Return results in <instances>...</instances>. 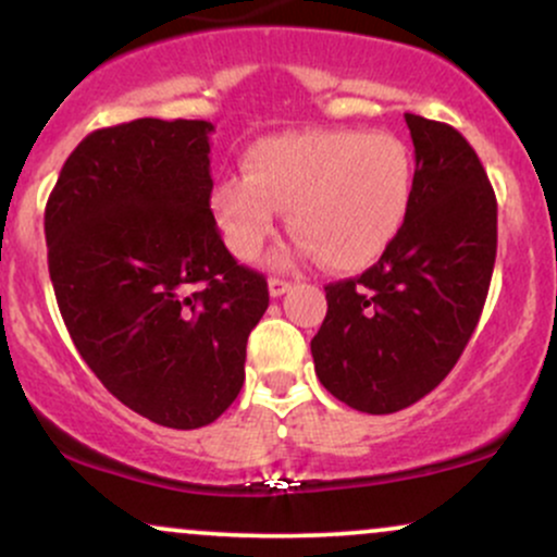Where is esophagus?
Returning a JSON list of instances; mask_svg holds the SVG:
<instances>
[{"instance_id": "1", "label": "esophagus", "mask_w": 557, "mask_h": 557, "mask_svg": "<svg viewBox=\"0 0 557 557\" xmlns=\"http://www.w3.org/2000/svg\"><path fill=\"white\" fill-rule=\"evenodd\" d=\"M293 283H287V280H280V277H272L270 280V296L277 298V296H285L287 290H290Z\"/></svg>"}]
</instances>
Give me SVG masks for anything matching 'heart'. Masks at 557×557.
Wrapping results in <instances>:
<instances>
[{
	"label": "heart",
	"mask_w": 557,
	"mask_h": 557,
	"mask_svg": "<svg viewBox=\"0 0 557 557\" xmlns=\"http://www.w3.org/2000/svg\"><path fill=\"white\" fill-rule=\"evenodd\" d=\"M413 194V157L393 133L304 131L264 138L246 154V177L222 181L212 212L227 248L248 261L277 230L280 212L298 253L356 272L398 238Z\"/></svg>",
	"instance_id": "obj_1"
}]
</instances>
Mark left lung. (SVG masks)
I'll return each mask as SVG.
<instances>
[{
    "mask_svg": "<svg viewBox=\"0 0 557 557\" xmlns=\"http://www.w3.org/2000/svg\"><path fill=\"white\" fill-rule=\"evenodd\" d=\"M417 170L398 238L361 277L330 283L311 341L319 382L363 413H395L461 359L487 300L497 201L456 127L406 112Z\"/></svg>",
    "mask_w": 557,
    "mask_h": 557,
    "instance_id": "obj_1",
    "label": "left lung"
}]
</instances>
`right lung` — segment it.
Returning <instances> with one entry per match:
<instances>
[{"instance_id":"obj_1","label":"right lung","mask_w":557,"mask_h":557,"mask_svg":"<svg viewBox=\"0 0 557 557\" xmlns=\"http://www.w3.org/2000/svg\"><path fill=\"white\" fill-rule=\"evenodd\" d=\"M207 120L94 131L47 201L49 277L70 337L120 403L170 430L212 424L238 398L264 274L220 238Z\"/></svg>"}]
</instances>
